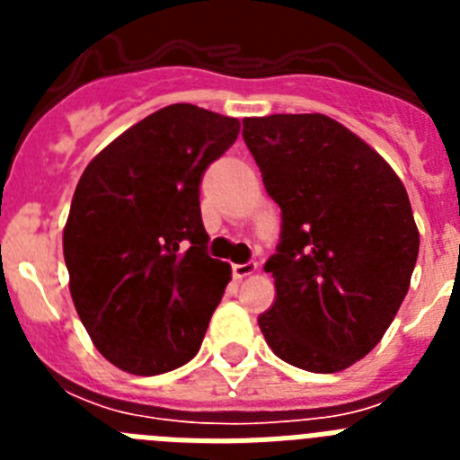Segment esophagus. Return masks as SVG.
Wrapping results in <instances>:
<instances>
[{
	"label": "esophagus",
	"instance_id": "esophagus-1",
	"mask_svg": "<svg viewBox=\"0 0 460 460\" xmlns=\"http://www.w3.org/2000/svg\"><path fill=\"white\" fill-rule=\"evenodd\" d=\"M255 270H258V265H255L253 260H249V262H243V265H233V276L234 279H246V276L253 274Z\"/></svg>",
	"mask_w": 460,
	"mask_h": 460
}]
</instances>
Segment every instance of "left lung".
I'll return each instance as SVG.
<instances>
[{
	"instance_id": "obj_1",
	"label": "left lung",
	"mask_w": 460,
	"mask_h": 460,
	"mask_svg": "<svg viewBox=\"0 0 460 460\" xmlns=\"http://www.w3.org/2000/svg\"><path fill=\"white\" fill-rule=\"evenodd\" d=\"M242 124L280 207L279 246L265 265L276 302L260 329L292 367L343 371L380 343L408 295L420 255L408 190L376 149L332 117Z\"/></svg>"
}]
</instances>
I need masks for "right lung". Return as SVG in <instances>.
<instances>
[{
  "label": "right lung",
  "instance_id": "add662e5",
  "mask_svg": "<svg viewBox=\"0 0 460 460\" xmlns=\"http://www.w3.org/2000/svg\"><path fill=\"white\" fill-rule=\"evenodd\" d=\"M239 136L234 117L174 103L84 168L64 227L73 304L96 350L133 376L200 350L233 270L207 253L200 180Z\"/></svg>",
  "mask_w": 460,
  "mask_h": 460
}]
</instances>
